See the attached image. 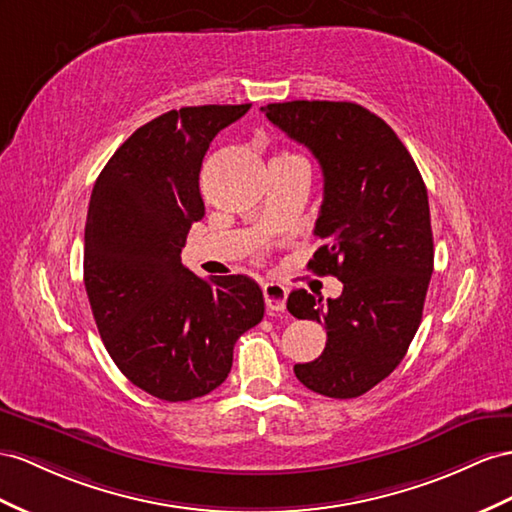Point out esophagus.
I'll return each mask as SVG.
<instances>
[{
    "label": "esophagus",
    "mask_w": 512,
    "mask_h": 512,
    "mask_svg": "<svg viewBox=\"0 0 512 512\" xmlns=\"http://www.w3.org/2000/svg\"><path fill=\"white\" fill-rule=\"evenodd\" d=\"M264 300H266L268 311H285L287 287L281 283H266L264 285Z\"/></svg>",
    "instance_id": "34e87169"
}]
</instances>
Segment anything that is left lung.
<instances>
[{"mask_svg":"<svg viewBox=\"0 0 512 512\" xmlns=\"http://www.w3.org/2000/svg\"><path fill=\"white\" fill-rule=\"evenodd\" d=\"M261 112L320 162L313 233L322 246L309 268L344 283L326 303L307 290L287 298L294 318L326 326L324 352L294 374L322 396H363L398 368L422 322L435 264L424 179L396 131L359 103L287 101Z\"/></svg>","mask_w":512,"mask_h":512,"instance_id":"left-lung-1","label":"left lung"}]
</instances>
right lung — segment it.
Here are the masks:
<instances>
[{
    "label": "right lung",
    "mask_w": 512,
    "mask_h": 512,
    "mask_svg": "<svg viewBox=\"0 0 512 512\" xmlns=\"http://www.w3.org/2000/svg\"><path fill=\"white\" fill-rule=\"evenodd\" d=\"M251 110L194 106L138 127L101 170L84 233V285L103 346L131 383L166 402L225 383L240 335L264 318L242 277L201 279L181 264L205 216L199 173L220 129Z\"/></svg>",
    "instance_id": "add662e5"
}]
</instances>
